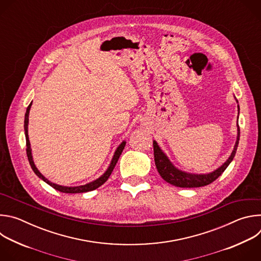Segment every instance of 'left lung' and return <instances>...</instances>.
I'll list each match as a JSON object with an SVG mask.
<instances>
[{
    "instance_id": "8db88e82",
    "label": "left lung",
    "mask_w": 261,
    "mask_h": 261,
    "mask_svg": "<svg viewBox=\"0 0 261 261\" xmlns=\"http://www.w3.org/2000/svg\"><path fill=\"white\" fill-rule=\"evenodd\" d=\"M240 110V106H239ZM239 140H240V127L238 125V138L237 142L234 145L233 151L230 155V157L227 159V161L223 164L221 167L216 169L215 171L206 174H193V173H188V172H184L181 170H178L175 168L171 162L168 160L166 155L162 152L161 148L159 147L158 143L154 140L153 145H154V158H155V164L157 167L158 172L162 176L164 180L167 182L175 186V187H180V188H197V187H202V186H206L214 180H216L224 170L227 168V166L230 164V162L233 160L236 153H237V148L239 145Z\"/></svg>"
}]
</instances>
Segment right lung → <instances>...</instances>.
Masks as SVG:
<instances>
[{"instance_id": "add662e5", "label": "right lung", "mask_w": 261, "mask_h": 261, "mask_svg": "<svg viewBox=\"0 0 261 261\" xmlns=\"http://www.w3.org/2000/svg\"><path fill=\"white\" fill-rule=\"evenodd\" d=\"M31 105H32V102L30 103V105L28 106L27 108V111H25V115H24V134H25V140H27V156H28V160L30 162V165L33 169V171L36 173V175H38L41 179H43L45 182H47L48 185H50L53 188H55L56 190L60 191V192H63V193H84V192H89V191H93L97 188H99L100 186H102L107 179L108 177L110 176L111 172H113L123 150L124 147L126 145V142L123 141L119 147L117 148V151L114 155V158L113 160H111V163L109 165V167L107 168V170L105 171V173L103 175H101L99 178H97L96 180L92 181V182H89L87 185H84V186H77V187H64V186H60V185H57V184H54L51 181H49L47 178H45L40 172L39 170L36 168L35 164H34V161H33V157H32V152H31V145H30V140H29V135H28V124H29V113H30V109H31Z\"/></svg>"}]
</instances>
